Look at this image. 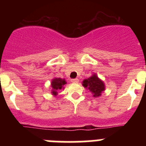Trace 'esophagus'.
Here are the masks:
<instances>
[{
	"label": "esophagus",
	"instance_id": "obj_1",
	"mask_svg": "<svg viewBox=\"0 0 146 146\" xmlns=\"http://www.w3.org/2000/svg\"><path fill=\"white\" fill-rule=\"evenodd\" d=\"M79 80L78 78H75V79H71V82H76V83H77V82H78Z\"/></svg>",
	"mask_w": 146,
	"mask_h": 146
}]
</instances>
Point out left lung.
Listing matches in <instances>:
<instances>
[{
  "mask_svg": "<svg viewBox=\"0 0 146 146\" xmlns=\"http://www.w3.org/2000/svg\"><path fill=\"white\" fill-rule=\"evenodd\" d=\"M82 85L85 88H88L93 93L94 97H98L101 95V92L104 90V84L98 78L96 75H93L92 77L85 79L82 82Z\"/></svg>",
  "mask_w": 146,
  "mask_h": 146,
  "instance_id": "8db88e82",
  "label": "left lung"
}]
</instances>
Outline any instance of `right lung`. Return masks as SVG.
Returning <instances> with one entry per match:
<instances>
[{"label": "right lung", "mask_w": 146, "mask_h": 146, "mask_svg": "<svg viewBox=\"0 0 146 146\" xmlns=\"http://www.w3.org/2000/svg\"><path fill=\"white\" fill-rule=\"evenodd\" d=\"M66 83L65 79L61 78H54L51 82V88H52V94L56 95L57 94L56 91L58 90H61L63 86Z\"/></svg>", "instance_id": "add662e5"}]
</instances>
